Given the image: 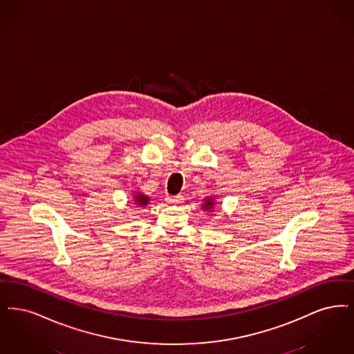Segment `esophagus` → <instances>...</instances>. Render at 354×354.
Instances as JSON below:
<instances>
[{"mask_svg": "<svg viewBox=\"0 0 354 354\" xmlns=\"http://www.w3.org/2000/svg\"><path fill=\"white\" fill-rule=\"evenodd\" d=\"M184 196H181V194H177V196H168L167 197V201L171 203V205H180V203H183L184 202Z\"/></svg>", "mask_w": 354, "mask_h": 354, "instance_id": "esophagus-1", "label": "esophagus"}]
</instances>
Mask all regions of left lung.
I'll use <instances>...</instances> for the list:
<instances>
[{
    "label": "left lung",
    "mask_w": 354,
    "mask_h": 354,
    "mask_svg": "<svg viewBox=\"0 0 354 354\" xmlns=\"http://www.w3.org/2000/svg\"><path fill=\"white\" fill-rule=\"evenodd\" d=\"M214 205V202H213V200H206V202H205V205H203V209H212V206Z\"/></svg>",
    "instance_id": "obj_1"
}]
</instances>
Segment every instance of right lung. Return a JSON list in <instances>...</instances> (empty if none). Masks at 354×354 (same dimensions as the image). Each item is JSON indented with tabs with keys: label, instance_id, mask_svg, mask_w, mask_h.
<instances>
[{
	"label": "right lung",
	"instance_id": "obj_1",
	"mask_svg": "<svg viewBox=\"0 0 354 354\" xmlns=\"http://www.w3.org/2000/svg\"><path fill=\"white\" fill-rule=\"evenodd\" d=\"M135 198H136V202H138V205H140V206H145L148 203V201H149V198L147 196H144V194H138Z\"/></svg>",
	"mask_w": 354,
	"mask_h": 354
}]
</instances>
